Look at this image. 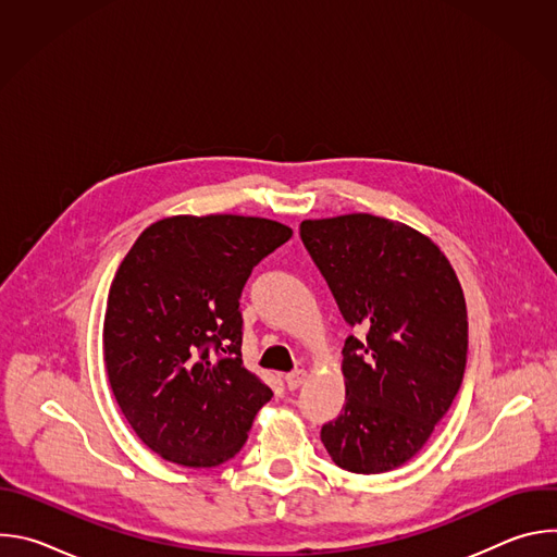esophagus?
Segmentation results:
<instances>
[{"label": "esophagus", "mask_w": 557, "mask_h": 557, "mask_svg": "<svg viewBox=\"0 0 557 557\" xmlns=\"http://www.w3.org/2000/svg\"><path fill=\"white\" fill-rule=\"evenodd\" d=\"M306 376H308L306 370H293V372H288V374L284 376V383H286L288 389H297V387L306 381Z\"/></svg>", "instance_id": "34e87169"}]
</instances>
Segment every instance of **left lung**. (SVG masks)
<instances>
[{"label":"left lung","mask_w":557,"mask_h":557,"mask_svg":"<svg viewBox=\"0 0 557 557\" xmlns=\"http://www.w3.org/2000/svg\"><path fill=\"white\" fill-rule=\"evenodd\" d=\"M299 235L344 320L346 406L322 428L335 465L383 473L432 436L462 383L467 308L443 251L417 228L370 213L304 220Z\"/></svg>","instance_id":"left-lung-1"}]
</instances>
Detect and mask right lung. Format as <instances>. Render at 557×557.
Returning <instances> with one entry per match:
<instances>
[{
    "instance_id": "add662e5",
    "label": "right lung",
    "mask_w": 557,
    "mask_h": 557,
    "mask_svg": "<svg viewBox=\"0 0 557 557\" xmlns=\"http://www.w3.org/2000/svg\"><path fill=\"white\" fill-rule=\"evenodd\" d=\"M286 224L174 215L149 224L108 295L103 355L136 436L183 467H215L249 438L271 387L243 366L240 295Z\"/></svg>"
}]
</instances>
